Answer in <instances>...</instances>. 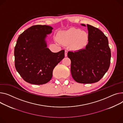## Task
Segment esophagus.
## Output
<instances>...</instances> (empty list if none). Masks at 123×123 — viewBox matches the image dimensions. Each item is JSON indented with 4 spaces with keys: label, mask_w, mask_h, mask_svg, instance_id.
<instances>
[{
    "label": "esophagus",
    "mask_w": 123,
    "mask_h": 123,
    "mask_svg": "<svg viewBox=\"0 0 123 123\" xmlns=\"http://www.w3.org/2000/svg\"><path fill=\"white\" fill-rule=\"evenodd\" d=\"M67 53H68V51L67 50H65V56L67 57Z\"/></svg>",
    "instance_id": "1"
}]
</instances>
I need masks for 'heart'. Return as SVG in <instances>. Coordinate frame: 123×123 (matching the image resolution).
<instances>
[{"label":"heart","mask_w":123,"mask_h":123,"mask_svg":"<svg viewBox=\"0 0 123 123\" xmlns=\"http://www.w3.org/2000/svg\"><path fill=\"white\" fill-rule=\"evenodd\" d=\"M57 37L63 44L70 43V47L74 50L82 49L88 43V35L87 32L74 28L59 32Z\"/></svg>","instance_id":"heart-1"}]
</instances>
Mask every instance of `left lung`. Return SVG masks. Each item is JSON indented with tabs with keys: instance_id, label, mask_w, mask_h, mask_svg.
Listing matches in <instances>:
<instances>
[{
	"instance_id": "left-lung-1",
	"label": "left lung",
	"mask_w": 123,
	"mask_h": 123,
	"mask_svg": "<svg viewBox=\"0 0 123 123\" xmlns=\"http://www.w3.org/2000/svg\"><path fill=\"white\" fill-rule=\"evenodd\" d=\"M81 25L85 26L84 24ZM88 43L86 48L77 51H69L73 78L81 84L98 81L108 71L111 50L108 40L98 29L87 24Z\"/></svg>"
}]
</instances>
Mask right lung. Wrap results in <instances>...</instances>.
<instances>
[{"label":"right lung","mask_w":123,"mask_h":123,"mask_svg":"<svg viewBox=\"0 0 123 123\" xmlns=\"http://www.w3.org/2000/svg\"><path fill=\"white\" fill-rule=\"evenodd\" d=\"M53 28L32 26L21 34L14 48L16 70L26 82L40 85L48 83L53 70L65 56L64 50L53 53L47 47L45 38Z\"/></svg>","instance_id":"obj_1"}]
</instances>
